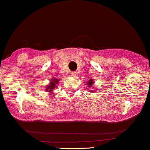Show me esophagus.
<instances>
[{"label":"esophagus","mask_w":150,"mask_h":150,"mask_svg":"<svg viewBox=\"0 0 150 150\" xmlns=\"http://www.w3.org/2000/svg\"><path fill=\"white\" fill-rule=\"evenodd\" d=\"M70 75L72 77H73V78H75V75H76V73H75V72H70Z\"/></svg>","instance_id":"obj_1"}]
</instances>
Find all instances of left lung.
<instances>
[{"mask_svg": "<svg viewBox=\"0 0 150 150\" xmlns=\"http://www.w3.org/2000/svg\"><path fill=\"white\" fill-rule=\"evenodd\" d=\"M93 79H90L88 81V88H91V87H93ZM93 91H95L94 90H92L91 92H93Z\"/></svg>", "mask_w": 150, "mask_h": 150, "instance_id": "left-lung-1", "label": "left lung"}]
</instances>
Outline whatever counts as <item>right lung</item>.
Segmentation results:
<instances>
[{
    "mask_svg": "<svg viewBox=\"0 0 150 150\" xmlns=\"http://www.w3.org/2000/svg\"><path fill=\"white\" fill-rule=\"evenodd\" d=\"M59 83V79L52 78V79L51 80V82H50L49 85H48V86H46V91H49L48 92H51H51L53 91V90L55 88V87H57V84H58Z\"/></svg>",
    "mask_w": 150,
    "mask_h": 150,
    "instance_id": "add662e5",
    "label": "right lung"
}]
</instances>
